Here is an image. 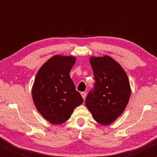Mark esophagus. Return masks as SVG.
<instances>
[{
  "label": "esophagus",
  "instance_id": "obj_1",
  "mask_svg": "<svg viewBox=\"0 0 157 157\" xmlns=\"http://www.w3.org/2000/svg\"><path fill=\"white\" fill-rule=\"evenodd\" d=\"M81 95H82V98H83V100H85L86 99V92H81Z\"/></svg>",
  "mask_w": 157,
  "mask_h": 157
}]
</instances>
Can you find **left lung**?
<instances>
[{"instance_id": "obj_1", "label": "left lung", "mask_w": 157, "mask_h": 157, "mask_svg": "<svg viewBox=\"0 0 157 157\" xmlns=\"http://www.w3.org/2000/svg\"><path fill=\"white\" fill-rule=\"evenodd\" d=\"M94 76V89L86 99V105L97 122L107 125L125 110L131 96L128 77L122 66L108 55L90 57Z\"/></svg>"}]
</instances>
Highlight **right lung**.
<instances>
[{
  "instance_id": "add662e5",
  "label": "right lung",
  "mask_w": 157,
  "mask_h": 157,
  "mask_svg": "<svg viewBox=\"0 0 157 157\" xmlns=\"http://www.w3.org/2000/svg\"><path fill=\"white\" fill-rule=\"evenodd\" d=\"M73 56L55 55L41 66L32 86L33 102L39 113L54 125L67 121L74 109L83 102L69 72Z\"/></svg>"
}]
</instances>
